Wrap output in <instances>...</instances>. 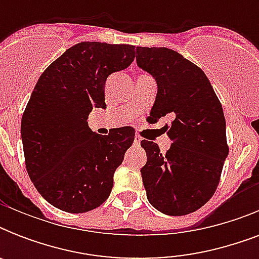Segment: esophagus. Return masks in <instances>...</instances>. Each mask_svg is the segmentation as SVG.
I'll use <instances>...</instances> for the list:
<instances>
[{
  "label": "esophagus",
  "instance_id": "1",
  "mask_svg": "<svg viewBox=\"0 0 259 259\" xmlns=\"http://www.w3.org/2000/svg\"><path fill=\"white\" fill-rule=\"evenodd\" d=\"M141 140L142 138L140 137V136H136V137H134V145L140 146V144H141Z\"/></svg>",
  "mask_w": 259,
  "mask_h": 259
}]
</instances>
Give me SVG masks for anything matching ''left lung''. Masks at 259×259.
<instances>
[{
	"instance_id": "left-lung-1",
	"label": "left lung",
	"mask_w": 259,
	"mask_h": 259,
	"mask_svg": "<svg viewBox=\"0 0 259 259\" xmlns=\"http://www.w3.org/2000/svg\"><path fill=\"white\" fill-rule=\"evenodd\" d=\"M137 64L157 80L150 117L169 115L172 141L165 154L142 140L148 161L141 168L148 200L160 212L188 215L213 196L229 154L222 103L201 68L164 47H137Z\"/></svg>"
}]
</instances>
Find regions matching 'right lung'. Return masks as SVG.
Listing matches in <instances>:
<instances>
[{
  "instance_id": "add662e5",
  "label": "right lung",
  "mask_w": 259,
  "mask_h": 259,
  "mask_svg": "<svg viewBox=\"0 0 259 259\" xmlns=\"http://www.w3.org/2000/svg\"><path fill=\"white\" fill-rule=\"evenodd\" d=\"M130 44L83 41L48 66L21 119L26 172L50 204L82 213L103 204L114 172L134 141L132 126L107 136L94 133L87 117L106 107L107 76L125 70L136 56Z\"/></svg>"
}]
</instances>
